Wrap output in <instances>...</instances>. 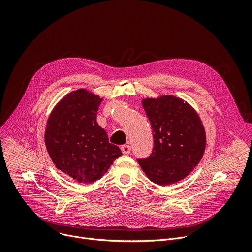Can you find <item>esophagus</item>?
Here are the masks:
<instances>
[{
	"instance_id": "1",
	"label": "esophagus",
	"mask_w": 252,
	"mask_h": 252,
	"mask_svg": "<svg viewBox=\"0 0 252 252\" xmlns=\"http://www.w3.org/2000/svg\"><path fill=\"white\" fill-rule=\"evenodd\" d=\"M121 150L124 155H129L130 154V147L128 145H124L121 147Z\"/></svg>"
}]
</instances>
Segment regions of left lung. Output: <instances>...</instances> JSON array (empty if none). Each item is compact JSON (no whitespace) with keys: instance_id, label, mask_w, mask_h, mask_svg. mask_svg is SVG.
<instances>
[{"instance_id":"obj_1","label":"left lung","mask_w":252,"mask_h":252,"mask_svg":"<svg viewBox=\"0 0 252 252\" xmlns=\"http://www.w3.org/2000/svg\"><path fill=\"white\" fill-rule=\"evenodd\" d=\"M154 135L152 155L137 159L154 184L168 186L187 177L204 154L206 135L193 107L174 95L143 98Z\"/></svg>"}]
</instances>
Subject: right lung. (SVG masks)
Instances as JSON below:
<instances>
[{
	"instance_id": "right-lung-1",
	"label": "right lung",
	"mask_w": 252,
	"mask_h": 252,
	"mask_svg": "<svg viewBox=\"0 0 252 252\" xmlns=\"http://www.w3.org/2000/svg\"><path fill=\"white\" fill-rule=\"evenodd\" d=\"M101 100L79 89L56 104L47 122L45 143L50 158L58 169L79 183L97 181L122 156L96 123Z\"/></svg>"
}]
</instances>
